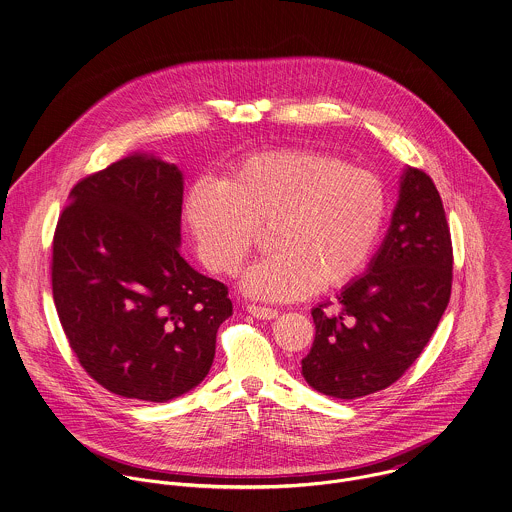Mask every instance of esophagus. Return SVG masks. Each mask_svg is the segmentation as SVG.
I'll use <instances>...</instances> for the list:
<instances>
[{
    "label": "esophagus",
    "mask_w": 512,
    "mask_h": 512,
    "mask_svg": "<svg viewBox=\"0 0 512 512\" xmlns=\"http://www.w3.org/2000/svg\"><path fill=\"white\" fill-rule=\"evenodd\" d=\"M246 311L256 317V319H276L278 317V309H272V307H262V305H248Z\"/></svg>",
    "instance_id": "obj_1"
}]
</instances>
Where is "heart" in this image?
Masks as SVG:
<instances>
[{"label": "heart", "mask_w": 512, "mask_h": 512, "mask_svg": "<svg viewBox=\"0 0 512 512\" xmlns=\"http://www.w3.org/2000/svg\"><path fill=\"white\" fill-rule=\"evenodd\" d=\"M185 220L203 264L234 274L268 226L274 250L254 262L240 288L256 299L288 301L339 288L365 268L384 220L382 181L347 161L309 149L244 159L222 181H197Z\"/></svg>", "instance_id": "obj_1"}]
</instances>
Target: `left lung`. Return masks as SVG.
Wrapping results in <instances>:
<instances>
[{"instance_id": "left-lung-1", "label": "left lung", "mask_w": 512, "mask_h": 512, "mask_svg": "<svg viewBox=\"0 0 512 512\" xmlns=\"http://www.w3.org/2000/svg\"><path fill=\"white\" fill-rule=\"evenodd\" d=\"M453 252L438 189L420 169L400 175L386 236L366 266L311 309L315 339L301 374L325 396L355 400L384 390L420 357L451 295Z\"/></svg>"}]
</instances>
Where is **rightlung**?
Segmentation results:
<instances>
[{"mask_svg": "<svg viewBox=\"0 0 512 512\" xmlns=\"http://www.w3.org/2000/svg\"><path fill=\"white\" fill-rule=\"evenodd\" d=\"M183 173L132 153L84 177L53 240V299L84 370L106 390L167 402L209 374L228 290L181 256Z\"/></svg>", "mask_w": 512, "mask_h": 512, "instance_id": "obj_1", "label": "right lung"}]
</instances>
